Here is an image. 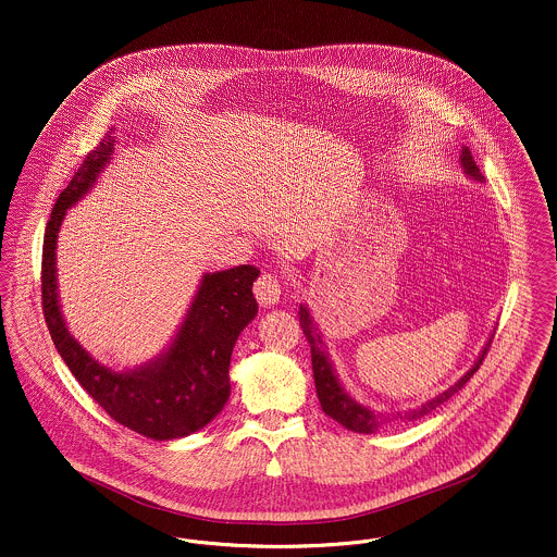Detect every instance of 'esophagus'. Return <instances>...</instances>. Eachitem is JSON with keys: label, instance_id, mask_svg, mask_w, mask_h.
<instances>
[{"label": "esophagus", "instance_id": "1", "mask_svg": "<svg viewBox=\"0 0 557 557\" xmlns=\"http://www.w3.org/2000/svg\"><path fill=\"white\" fill-rule=\"evenodd\" d=\"M255 296L259 300L261 307H273L280 302V296H282V286L277 282L275 275L271 273H263L257 284H255Z\"/></svg>", "mask_w": 557, "mask_h": 557}]
</instances>
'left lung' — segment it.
<instances>
[{"label":"left lung","instance_id":"left-lung-1","mask_svg":"<svg viewBox=\"0 0 557 557\" xmlns=\"http://www.w3.org/2000/svg\"><path fill=\"white\" fill-rule=\"evenodd\" d=\"M459 164H461V171H463L466 177H470L472 182H478V184L484 182L476 162L472 159L470 148H466V146L461 148ZM298 321H300V327H302V332H305V336H307V341L311 345V363H313V377H315V388H318L321 409L325 411V416H330L338 424L345 425L346 430H352V432H359V434H373L382 425L391 424V422L411 424V422L428 416L430 411H434L436 407H441L443 403H447L476 373L478 368L482 366V359H484L486 350H488V345H491V341L495 336V334H491V338L486 341V345L480 350L474 366L466 371L447 391H443L436 397L425 400L420 407L405 409V411H395V413H382V411H375V409H370L368 405L359 403L357 398L346 391L345 384L341 382V375L336 373L334 361H332V357L327 352V345H325L323 334H321V330L318 327V321L313 319L307 305H300Z\"/></svg>","mask_w":557,"mask_h":557}]
</instances>
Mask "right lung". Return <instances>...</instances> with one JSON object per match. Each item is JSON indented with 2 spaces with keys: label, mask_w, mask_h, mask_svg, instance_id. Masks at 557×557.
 I'll list each match as a JSON object with an SVG mask.
<instances>
[{
  "label": "right lung",
  "mask_w": 557,
  "mask_h": 557,
  "mask_svg": "<svg viewBox=\"0 0 557 557\" xmlns=\"http://www.w3.org/2000/svg\"><path fill=\"white\" fill-rule=\"evenodd\" d=\"M114 146L110 129L53 205L41 261L44 315L62 361L114 422L154 441L184 438L211 424L230 398V359L239 334L259 313L252 284L261 271L239 265L202 273L184 319L159 355L119 371L100 363L66 325L55 248L66 212L96 187L114 159Z\"/></svg>",
  "instance_id": "1"
}]
</instances>
